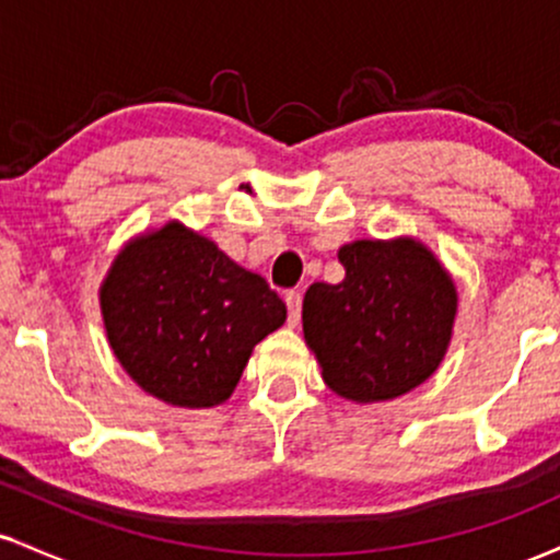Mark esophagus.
Returning a JSON list of instances; mask_svg holds the SVG:
<instances>
[{
  "label": "esophagus",
  "mask_w": 560,
  "mask_h": 560,
  "mask_svg": "<svg viewBox=\"0 0 560 560\" xmlns=\"http://www.w3.org/2000/svg\"><path fill=\"white\" fill-rule=\"evenodd\" d=\"M287 310H289V323H292V326H298L300 323V315H302V294L300 292H287Z\"/></svg>",
  "instance_id": "34e87169"
}]
</instances>
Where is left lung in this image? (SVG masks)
Segmentation results:
<instances>
[{
	"label": "left lung",
	"instance_id": "8db88e82",
	"mask_svg": "<svg viewBox=\"0 0 560 560\" xmlns=\"http://www.w3.org/2000/svg\"><path fill=\"white\" fill-rule=\"evenodd\" d=\"M341 284L315 281L302 302L305 341L328 388L352 401H386L441 365L456 287L415 240H360L339 250Z\"/></svg>",
	"mask_w": 560,
	"mask_h": 560
}]
</instances>
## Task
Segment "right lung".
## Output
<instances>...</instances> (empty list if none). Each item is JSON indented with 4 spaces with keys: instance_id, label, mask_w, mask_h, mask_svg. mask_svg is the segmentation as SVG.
<instances>
[{
    "instance_id": "right-lung-1",
    "label": "right lung",
    "mask_w": 560,
    "mask_h": 560,
    "mask_svg": "<svg viewBox=\"0 0 560 560\" xmlns=\"http://www.w3.org/2000/svg\"><path fill=\"white\" fill-rule=\"evenodd\" d=\"M109 345L140 388L174 407L232 396L253 347L287 320V305L177 221L130 242L101 287Z\"/></svg>"
}]
</instances>
